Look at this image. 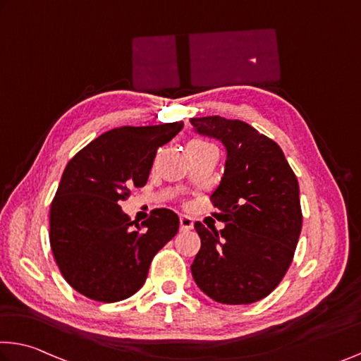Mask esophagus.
<instances>
[{
	"instance_id": "esophagus-1",
	"label": "esophagus",
	"mask_w": 361,
	"mask_h": 361,
	"mask_svg": "<svg viewBox=\"0 0 361 361\" xmlns=\"http://www.w3.org/2000/svg\"><path fill=\"white\" fill-rule=\"evenodd\" d=\"M192 226H194V221L191 216H188V215L180 216V228L183 231H190V230H192Z\"/></svg>"
}]
</instances>
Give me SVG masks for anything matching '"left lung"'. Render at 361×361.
Listing matches in <instances>:
<instances>
[{
    "label": "left lung",
    "instance_id": "left-lung-1",
    "mask_svg": "<svg viewBox=\"0 0 361 361\" xmlns=\"http://www.w3.org/2000/svg\"><path fill=\"white\" fill-rule=\"evenodd\" d=\"M194 133L225 146V173L210 199L223 230L194 228L201 249L191 265L197 288L220 304H252L276 288L300 236L299 183L276 142L243 120H190Z\"/></svg>",
    "mask_w": 361,
    "mask_h": 361
}]
</instances>
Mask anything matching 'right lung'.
Wrapping results in <instances>:
<instances>
[{"mask_svg":"<svg viewBox=\"0 0 361 361\" xmlns=\"http://www.w3.org/2000/svg\"><path fill=\"white\" fill-rule=\"evenodd\" d=\"M183 122L120 127L75 154L62 173L49 212V243L57 267L77 293L118 302L141 289L149 265L175 236L180 219L169 209L133 225L120 202L149 178L154 157Z\"/></svg>","mask_w":361,"mask_h":361,"instance_id":"1","label":"right lung"}]
</instances>
